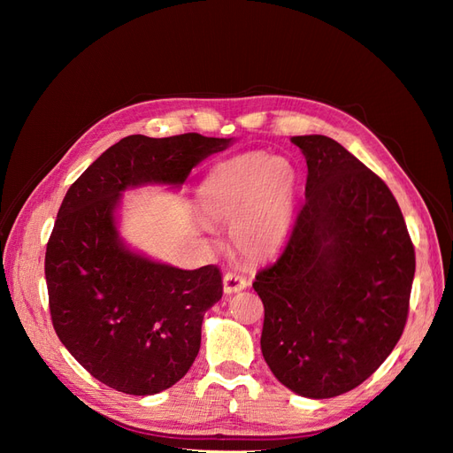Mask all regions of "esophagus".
I'll list each match as a JSON object with an SVG mask.
<instances>
[{"label":"esophagus","mask_w":453,"mask_h":453,"mask_svg":"<svg viewBox=\"0 0 453 453\" xmlns=\"http://www.w3.org/2000/svg\"><path fill=\"white\" fill-rule=\"evenodd\" d=\"M248 280H245L242 273L238 272H226L225 278H223V287H225V293L226 295H232V293H238L242 289H245L248 287Z\"/></svg>","instance_id":"34e87169"}]
</instances>
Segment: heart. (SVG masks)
<instances>
[{
    "mask_svg": "<svg viewBox=\"0 0 453 453\" xmlns=\"http://www.w3.org/2000/svg\"><path fill=\"white\" fill-rule=\"evenodd\" d=\"M296 172L285 158L250 153L232 158L205 177L196 195L203 223L232 225L234 248L248 258L276 255L291 226Z\"/></svg>",
    "mask_w": 453,
    "mask_h": 453,
    "instance_id": "heart-1",
    "label": "heart"
}]
</instances>
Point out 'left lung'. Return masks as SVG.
I'll return each mask as SVG.
<instances>
[{"label": "left lung", "mask_w": 453, "mask_h": 453, "mask_svg": "<svg viewBox=\"0 0 453 453\" xmlns=\"http://www.w3.org/2000/svg\"><path fill=\"white\" fill-rule=\"evenodd\" d=\"M306 202L276 263L253 289L260 349L285 388L331 399L372 376L399 342L416 253L389 187L326 135H295Z\"/></svg>", "instance_id": "8db88e82"}]
</instances>
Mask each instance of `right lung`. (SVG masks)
I'll use <instances>...</instances> for the list:
<instances>
[{"instance_id": "obj_1", "label": "right lung", "mask_w": 453, "mask_h": 453, "mask_svg": "<svg viewBox=\"0 0 453 453\" xmlns=\"http://www.w3.org/2000/svg\"><path fill=\"white\" fill-rule=\"evenodd\" d=\"M230 138L135 134L109 147L67 190L47 243L52 326L65 349L105 386L155 395L195 363L203 313L223 296L215 265L181 270L122 243L115 208L127 188L180 187Z\"/></svg>"}]
</instances>
